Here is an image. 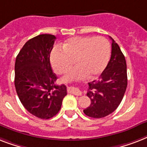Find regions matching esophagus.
<instances>
[{
  "mask_svg": "<svg viewBox=\"0 0 147 147\" xmlns=\"http://www.w3.org/2000/svg\"><path fill=\"white\" fill-rule=\"evenodd\" d=\"M67 91H68V92H70V93H72V94H74V95H76V96H81V95H82V92H81L80 90L78 88L70 86V87L67 88Z\"/></svg>",
  "mask_w": 147,
  "mask_h": 147,
  "instance_id": "obj_1",
  "label": "esophagus"
}]
</instances>
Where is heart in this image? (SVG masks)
<instances>
[{"mask_svg":"<svg viewBox=\"0 0 147 147\" xmlns=\"http://www.w3.org/2000/svg\"><path fill=\"white\" fill-rule=\"evenodd\" d=\"M62 49L55 48L50 55L51 66L57 74H64L72 67H77L64 77V82L81 80L87 77L93 79L106 67L110 57V45L102 36H77L64 42Z\"/></svg>","mask_w":147,"mask_h":147,"instance_id":"1","label":"heart"}]
</instances>
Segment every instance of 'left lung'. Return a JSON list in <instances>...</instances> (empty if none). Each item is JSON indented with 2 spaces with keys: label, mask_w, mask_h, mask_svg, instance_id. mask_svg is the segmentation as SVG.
Segmentation results:
<instances>
[{
  "label": "left lung",
  "mask_w": 147,
  "mask_h": 147,
  "mask_svg": "<svg viewBox=\"0 0 147 147\" xmlns=\"http://www.w3.org/2000/svg\"><path fill=\"white\" fill-rule=\"evenodd\" d=\"M111 39V55L108 65L98 80L88 83L86 95L91 104L83 112L91 118H104L112 113L120 105L127 86L125 57L118 45Z\"/></svg>",
  "instance_id": "left-lung-1"
}]
</instances>
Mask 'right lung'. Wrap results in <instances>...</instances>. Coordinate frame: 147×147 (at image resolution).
Returning <instances> with one entry per match:
<instances>
[{
    "label": "right lung",
    "mask_w": 147,
    "mask_h": 147,
    "mask_svg": "<svg viewBox=\"0 0 147 147\" xmlns=\"http://www.w3.org/2000/svg\"><path fill=\"white\" fill-rule=\"evenodd\" d=\"M55 39L56 37L50 34H42L29 39L15 62L14 84L19 98L29 113L41 119L56 115L67 95L64 84L55 83L57 77L50 64Z\"/></svg>",
    "instance_id": "right-lung-1"
}]
</instances>
